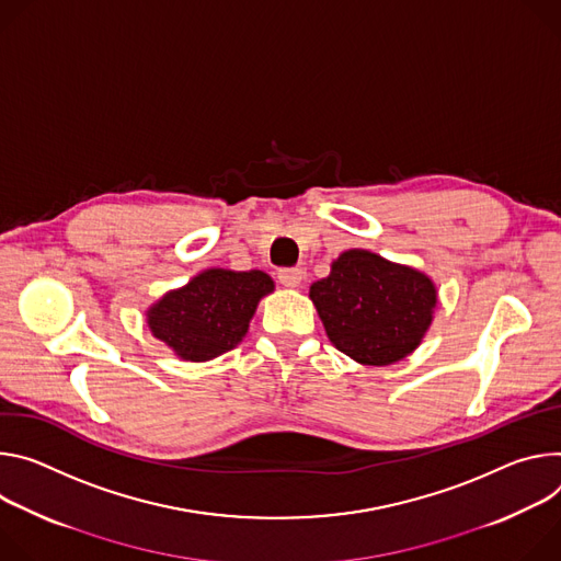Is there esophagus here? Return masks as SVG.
<instances>
[{
  "mask_svg": "<svg viewBox=\"0 0 561 561\" xmlns=\"http://www.w3.org/2000/svg\"><path fill=\"white\" fill-rule=\"evenodd\" d=\"M278 280H280V285H285V287H298L300 280H302V272L296 270V267L278 270Z\"/></svg>",
  "mask_w": 561,
  "mask_h": 561,
  "instance_id": "obj_1",
  "label": "esophagus"
}]
</instances>
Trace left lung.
Segmentation results:
<instances>
[{"label": "left lung", "instance_id": "8db88e82", "mask_svg": "<svg viewBox=\"0 0 561 561\" xmlns=\"http://www.w3.org/2000/svg\"><path fill=\"white\" fill-rule=\"evenodd\" d=\"M309 298L336 350L360 365H390L425 336L437 287L419 270L390 263L367 249H347Z\"/></svg>", "mask_w": 561, "mask_h": 561}]
</instances>
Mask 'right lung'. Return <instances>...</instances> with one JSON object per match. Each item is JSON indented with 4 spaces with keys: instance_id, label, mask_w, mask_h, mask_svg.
Listing matches in <instances>:
<instances>
[{
    "instance_id": "1",
    "label": "right lung",
    "mask_w": 561,
    "mask_h": 561,
    "mask_svg": "<svg viewBox=\"0 0 561 561\" xmlns=\"http://www.w3.org/2000/svg\"><path fill=\"white\" fill-rule=\"evenodd\" d=\"M274 291L261 272L205 270L147 309V325L184 360H209L233 350L249 330L259 300Z\"/></svg>"
}]
</instances>
